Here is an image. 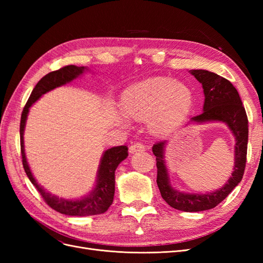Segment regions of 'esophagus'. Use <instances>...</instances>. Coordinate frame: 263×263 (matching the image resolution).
Returning <instances> with one entry per match:
<instances>
[{
  "mask_svg": "<svg viewBox=\"0 0 263 263\" xmlns=\"http://www.w3.org/2000/svg\"><path fill=\"white\" fill-rule=\"evenodd\" d=\"M144 150H145V144H144V142L135 141L133 145L129 146V153L130 154L137 153V151H144Z\"/></svg>",
  "mask_w": 263,
  "mask_h": 263,
  "instance_id": "obj_1",
  "label": "esophagus"
}]
</instances>
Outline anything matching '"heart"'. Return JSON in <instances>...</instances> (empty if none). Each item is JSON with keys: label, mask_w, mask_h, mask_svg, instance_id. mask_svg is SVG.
<instances>
[{"label": "heart", "mask_w": 263, "mask_h": 263, "mask_svg": "<svg viewBox=\"0 0 263 263\" xmlns=\"http://www.w3.org/2000/svg\"><path fill=\"white\" fill-rule=\"evenodd\" d=\"M193 105V93L181 82L166 77H155L135 83L124 91L121 110L128 118H148L150 129L169 134L183 122Z\"/></svg>", "instance_id": "heart-1"}]
</instances>
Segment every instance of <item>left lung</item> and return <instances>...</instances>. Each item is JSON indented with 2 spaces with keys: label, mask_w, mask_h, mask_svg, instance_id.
<instances>
[{
  "label": "left lung",
  "mask_w": 263,
  "mask_h": 263,
  "mask_svg": "<svg viewBox=\"0 0 263 263\" xmlns=\"http://www.w3.org/2000/svg\"><path fill=\"white\" fill-rule=\"evenodd\" d=\"M204 89L205 102L203 113L191 118L192 122L220 121L226 123L236 137L235 168L226 184L214 193L185 194L174 190L166 172L163 160L165 141H158L153 146L157 161V184L163 200L171 208L183 212H201L214 209L229 195L243 177L248 146V117L242 105L239 93L228 81L214 72L206 70L191 71Z\"/></svg>",
  "instance_id": "8db88e82"
}]
</instances>
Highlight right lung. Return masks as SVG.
<instances>
[{
    "instance_id": "obj_1",
    "label": "right lung",
    "mask_w": 263,
    "mask_h": 263,
    "mask_svg": "<svg viewBox=\"0 0 263 263\" xmlns=\"http://www.w3.org/2000/svg\"><path fill=\"white\" fill-rule=\"evenodd\" d=\"M84 67L77 66H66L58 70H54L43 77L39 82L34 87L28 101L22 112L21 125H20V135H21V154L24 170H25L28 179L33 183L37 191L41 193L44 201L48 204L50 208L61 214L69 215V216H91V215L102 214L108 210V208L113 203L114 193H115V170L117 165L121 163L126 157L128 156V147L127 146H117L106 150L103 155L102 161L100 164L98 183L97 186L92 191L90 195L78 201H67L53 196L50 193L46 192L42 186L34 179L33 174L30 172L29 166L26 161L25 150H24V127H25L26 118L28 114L29 107L33 105L43 94L48 92L54 87L66 84L73 79L82 74Z\"/></svg>"
}]
</instances>
